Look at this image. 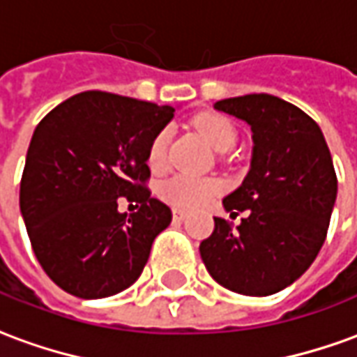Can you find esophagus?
I'll list each match as a JSON object with an SVG mask.
<instances>
[{
    "label": "esophagus",
    "mask_w": 357,
    "mask_h": 357,
    "mask_svg": "<svg viewBox=\"0 0 357 357\" xmlns=\"http://www.w3.org/2000/svg\"><path fill=\"white\" fill-rule=\"evenodd\" d=\"M186 218V211L181 210V208H173V220L174 221H183Z\"/></svg>",
    "instance_id": "obj_1"
}]
</instances>
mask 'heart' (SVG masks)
Returning <instances> with one entry per match:
<instances>
[{
  "instance_id": "obj_1",
  "label": "heart",
  "mask_w": 357,
  "mask_h": 357,
  "mask_svg": "<svg viewBox=\"0 0 357 357\" xmlns=\"http://www.w3.org/2000/svg\"><path fill=\"white\" fill-rule=\"evenodd\" d=\"M194 126L215 151L229 149L237 142V132L229 120L220 114H200L194 118ZM167 147H169V130H161L151 139L147 149V163L153 171H161L167 165ZM223 184L218 178L192 176V174H174L159 186V194L165 202L176 208L194 210L211 202L221 192Z\"/></svg>"
}]
</instances>
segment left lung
<instances>
[{"label": "left lung", "mask_w": 357, "mask_h": 357, "mask_svg": "<svg viewBox=\"0 0 357 357\" xmlns=\"http://www.w3.org/2000/svg\"><path fill=\"white\" fill-rule=\"evenodd\" d=\"M215 110L247 122L252 132L250 169L223 198L239 225L213 218L215 229L200 243L210 276L241 296L278 294L303 276L326 239L336 173L323 132L287 100L252 93L218 100Z\"/></svg>", "instance_id": "obj_1"}]
</instances>
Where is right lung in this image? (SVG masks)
Wrapping results in <instances>:
<instances>
[{"label":"right lung","mask_w":357,"mask_h":357,"mask_svg":"<svg viewBox=\"0 0 357 357\" xmlns=\"http://www.w3.org/2000/svg\"><path fill=\"white\" fill-rule=\"evenodd\" d=\"M173 116V107L85 91L34 128L19 206L34 255L63 291L100 299L144 272L155 237L173 220L144 188L147 149ZM122 195L142 208L120 214Z\"/></svg>","instance_id":"add662e5"}]
</instances>
